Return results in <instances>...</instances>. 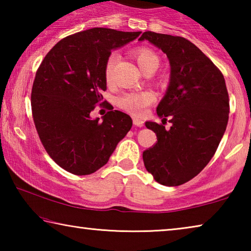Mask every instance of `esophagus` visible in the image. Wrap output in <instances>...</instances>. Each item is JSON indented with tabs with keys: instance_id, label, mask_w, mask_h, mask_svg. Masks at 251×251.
Segmentation results:
<instances>
[{
	"instance_id": "obj_1",
	"label": "esophagus",
	"mask_w": 251,
	"mask_h": 251,
	"mask_svg": "<svg viewBox=\"0 0 251 251\" xmlns=\"http://www.w3.org/2000/svg\"><path fill=\"white\" fill-rule=\"evenodd\" d=\"M133 123L135 126L137 127H143L144 126V122L142 120H139V118H133Z\"/></svg>"
}]
</instances>
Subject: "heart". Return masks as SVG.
<instances>
[{
  "label": "heart",
  "mask_w": 251,
  "mask_h": 251,
  "mask_svg": "<svg viewBox=\"0 0 251 251\" xmlns=\"http://www.w3.org/2000/svg\"><path fill=\"white\" fill-rule=\"evenodd\" d=\"M134 58L137 63L139 69L144 73L148 72H154L159 66V57L157 54L150 49L141 48L134 50ZM116 62V54L109 55L106 61L105 65V78L107 82L112 80L114 65ZM155 100V96L151 92H134V93H125L117 99V105L125 112L133 114V115H142L144 110Z\"/></svg>",
  "instance_id": "obj_1"
}]
</instances>
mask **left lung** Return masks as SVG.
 Masks as SVG:
<instances>
[{
	"label": "left lung",
	"instance_id": "obj_1",
	"mask_svg": "<svg viewBox=\"0 0 251 251\" xmlns=\"http://www.w3.org/2000/svg\"><path fill=\"white\" fill-rule=\"evenodd\" d=\"M147 40L167 55L171 79L157 106L162 124L146 122L157 136L143 152L144 165L165 186H179L197 176L217 151L229 117V96L224 75L192 42L180 36L144 32Z\"/></svg>",
	"mask_w": 251,
	"mask_h": 251
}]
</instances>
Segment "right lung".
<instances>
[{
  "mask_svg": "<svg viewBox=\"0 0 251 251\" xmlns=\"http://www.w3.org/2000/svg\"><path fill=\"white\" fill-rule=\"evenodd\" d=\"M141 32L94 27L66 36L42 61L34 79L31 105L37 134L50 158L74 175H90L107 163L133 125L129 115L103 101L105 65L112 50ZM110 112L93 120L95 106Z\"/></svg>",
  "mask_w": 251,
  "mask_h": 251,
  "instance_id": "obj_1",
  "label": "right lung"
}]
</instances>
